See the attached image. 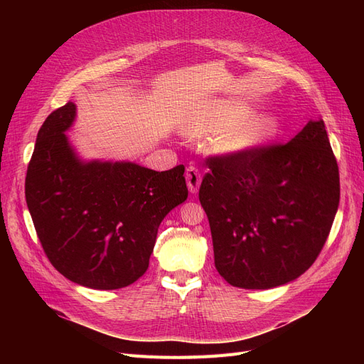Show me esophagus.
<instances>
[{
    "mask_svg": "<svg viewBox=\"0 0 364 364\" xmlns=\"http://www.w3.org/2000/svg\"><path fill=\"white\" fill-rule=\"evenodd\" d=\"M185 178H186V185H188V190L191 194H196L199 191V186L202 182V176L196 167H188L185 171Z\"/></svg>",
    "mask_w": 364,
    "mask_h": 364,
    "instance_id": "esophagus-1",
    "label": "esophagus"
}]
</instances>
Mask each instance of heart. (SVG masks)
I'll return each instance as SVG.
<instances>
[{
	"label": "heart",
	"instance_id": "1",
	"mask_svg": "<svg viewBox=\"0 0 364 364\" xmlns=\"http://www.w3.org/2000/svg\"><path fill=\"white\" fill-rule=\"evenodd\" d=\"M249 112L245 105H218L206 114L193 117L183 127L185 134L202 139L217 134L213 147L218 155H246L266 144L278 130V121L272 115Z\"/></svg>",
	"mask_w": 364,
	"mask_h": 364
}]
</instances>
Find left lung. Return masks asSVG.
<instances>
[{"instance_id":"8db88e82","label":"left lung","mask_w":364,"mask_h":364,"mask_svg":"<svg viewBox=\"0 0 364 364\" xmlns=\"http://www.w3.org/2000/svg\"><path fill=\"white\" fill-rule=\"evenodd\" d=\"M199 200L215 269L234 287L266 290L311 267L340 200L338 167L322 118L287 144L208 159Z\"/></svg>"}]
</instances>
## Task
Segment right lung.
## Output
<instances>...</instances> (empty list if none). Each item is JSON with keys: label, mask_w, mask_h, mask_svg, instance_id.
Masks as SVG:
<instances>
[{"label": "right lung", "mask_w": 364, "mask_h": 364, "mask_svg": "<svg viewBox=\"0 0 364 364\" xmlns=\"http://www.w3.org/2000/svg\"><path fill=\"white\" fill-rule=\"evenodd\" d=\"M77 106L51 112L38 132L26 200L50 262L95 290L123 289L149 269L158 228L188 197L185 167L155 171L130 161L82 159L65 132Z\"/></svg>", "instance_id": "obj_1"}]
</instances>
